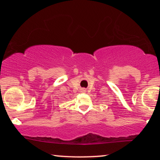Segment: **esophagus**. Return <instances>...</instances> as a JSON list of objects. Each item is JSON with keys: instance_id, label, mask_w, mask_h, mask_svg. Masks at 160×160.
Returning <instances> with one entry per match:
<instances>
[{"instance_id": "1", "label": "esophagus", "mask_w": 160, "mask_h": 160, "mask_svg": "<svg viewBox=\"0 0 160 160\" xmlns=\"http://www.w3.org/2000/svg\"><path fill=\"white\" fill-rule=\"evenodd\" d=\"M81 91H82V92H85L86 89L85 88H82V89H81Z\"/></svg>"}]
</instances>
